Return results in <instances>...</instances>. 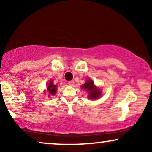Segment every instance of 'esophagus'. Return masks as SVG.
<instances>
[{
	"mask_svg": "<svg viewBox=\"0 0 152 152\" xmlns=\"http://www.w3.org/2000/svg\"><path fill=\"white\" fill-rule=\"evenodd\" d=\"M69 84L70 85V86H74V81H69Z\"/></svg>",
	"mask_w": 152,
	"mask_h": 152,
	"instance_id": "obj_1",
	"label": "esophagus"
}]
</instances>
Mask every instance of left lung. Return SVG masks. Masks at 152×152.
<instances>
[{
	"label": "left lung",
	"mask_w": 152,
	"mask_h": 152,
	"mask_svg": "<svg viewBox=\"0 0 152 152\" xmlns=\"http://www.w3.org/2000/svg\"><path fill=\"white\" fill-rule=\"evenodd\" d=\"M81 87L83 88H84V89H86L87 91H88V94H89V97L88 98L91 99H95L100 96L101 91L96 88L94 84V81L92 80L88 79L86 83Z\"/></svg>",
	"instance_id": "1"
}]
</instances>
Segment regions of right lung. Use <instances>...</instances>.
<instances>
[{"label":"right lung","mask_w":152,"mask_h":152,"mask_svg":"<svg viewBox=\"0 0 152 152\" xmlns=\"http://www.w3.org/2000/svg\"><path fill=\"white\" fill-rule=\"evenodd\" d=\"M47 90L48 91L50 94L51 95H54L56 94V85L53 84V81H50L48 83V86L47 88Z\"/></svg>","instance_id":"add662e5"}]
</instances>
